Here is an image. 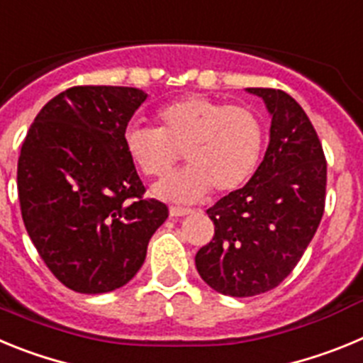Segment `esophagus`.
<instances>
[{
  "label": "esophagus",
  "mask_w": 363,
  "mask_h": 363,
  "mask_svg": "<svg viewBox=\"0 0 363 363\" xmlns=\"http://www.w3.org/2000/svg\"><path fill=\"white\" fill-rule=\"evenodd\" d=\"M169 213H171L172 218H179V216H187V214H191L192 211L184 209V207H174V205H172L171 209H169Z\"/></svg>",
  "instance_id": "34e87169"
}]
</instances>
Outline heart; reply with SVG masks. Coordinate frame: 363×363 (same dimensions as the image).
<instances>
[{"instance_id": "1", "label": "heart", "mask_w": 363, "mask_h": 363, "mask_svg": "<svg viewBox=\"0 0 363 363\" xmlns=\"http://www.w3.org/2000/svg\"><path fill=\"white\" fill-rule=\"evenodd\" d=\"M156 123L158 129L130 125L123 142L130 162L150 178L165 176L184 152L189 167L154 187L163 200L191 203L211 189L236 191L258 167L264 125L251 108L187 96L158 108Z\"/></svg>"}]
</instances>
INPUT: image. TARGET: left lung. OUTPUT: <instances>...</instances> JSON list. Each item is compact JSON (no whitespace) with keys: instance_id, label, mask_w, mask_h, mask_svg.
<instances>
[{"instance_id":"obj_1","label":"left lung","mask_w":363,"mask_h":363,"mask_svg":"<svg viewBox=\"0 0 363 363\" xmlns=\"http://www.w3.org/2000/svg\"><path fill=\"white\" fill-rule=\"evenodd\" d=\"M271 114V140L252 178L207 209L214 236L196 252L209 287L245 298L274 289L296 267L325 207L327 162L303 108L287 92L247 89Z\"/></svg>"}]
</instances>
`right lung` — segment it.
Masks as SVG:
<instances>
[{
  "label": "right lung",
  "instance_id": "1",
  "mask_svg": "<svg viewBox=\"0 0 363 363\" xmlns=\"http://www.w3.org/2000/svg\"><path fill=\"white\" fill-rule=\"evenodd\" d=\"M147 94L134 86H70L38 112L18 160L25 229L45 265L83 294L123 287L169 216L125 150Z\"/></svg>",
  "mask_w": 363,
  "mask_h": 363
}]
</instances>
